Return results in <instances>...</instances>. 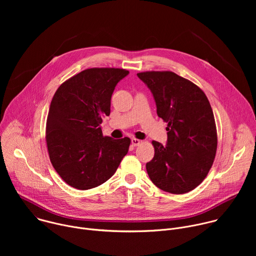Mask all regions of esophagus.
Listing matches in <instances>:
<instances>
[{"mask_svg": "<svg viewBox=\"0 0 256 256\" xmlns=\"http://www.w3.org/2000/svg\"><path fill=\"white\" fill-rule=\"evenodd\" d=\"M140 142H142V140H140L138 138H132V144L134 146V147H136V146H138Z\"/></svg>", "mask_w": 256, "mask_h": 256, "instance_id": "obj_1", "label": "esophagus"}]
</instances>
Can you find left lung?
I'll return each mask as SVG.
<instances>
[{"label":"left lung","mask_w":256,"mask_h":256,"mask_svg":"<svg viewBox=\"0 0 256 256\" xmlns=\"http://www.w3.org/2000/svg\"><path fill=\"white\" fill-rule=\"evenodd\" d=\"M151 90L157 114L167 122V144L153 140L154 158L146 164L160 190L182 194L206 177L216 156L218 136L212 109L204 91L170 70L136 74Z\"/></svg>","instance_id":"obj_1"}]
</instances>
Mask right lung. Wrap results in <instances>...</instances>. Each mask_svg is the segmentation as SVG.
Listing matches in <instances>:
<instances>
[{
  "mask_svg": "<svg viewBox=\"0 0 256 256\" xmlns=\"http://www.w3.org/2000/svg\"><path fill=\"white\" fill-rule=\"evenodd\" d=\"M128 70L92 68L64 81L48 110L46 140L50 162L70 186L86 190L110 178L128 154L130 138L104 136L100 124L110 114L116 84Z\"/></svg>",
  "mask_w": 256,
  "mask_h": 256,
  "instance_id": "obj_1",
  "label": "right lung"
}]
</instances>
